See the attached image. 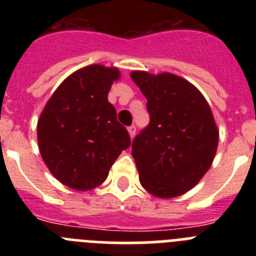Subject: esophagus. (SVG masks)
I'll use <instances>...</instances> for the list:
<instances>
[{
  "label": "esophagus",
  "instance_id": "esophagus-1",
  "mask_svg": "<svg viewBox=\"0 0 256 256\" xmlns=\"http://www.w3.org/2000/svg\"><path fill=\"white\" fill-rule=\"evenodd\" d=\"M136 130H137V128H136V126H128V132H130V138H133V137H134Z\"/></svg>",
  "mask_w": 256,
  "mask_h": 256
}]
</instances>
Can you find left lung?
Wrapping results in <instances>:
<instances>
[{
    "label": "left lung",
    "instance_id": "1",
    "mask_svg": "<svg viewBox=\"0 0 256 256\" xmlns=\"http://www.w3.org/2000/svg\"><path fill=\"white\" fill-rule=\"evenodd\" d=\"M148 98V126L136 136L132 156L142 187L170 198L186 194L209 170L219 130L212 108L194 84L170 73L132 72Z\"/></svg>",
    "mask_w": 256,
    "mask_h": 256
}]
</instances>
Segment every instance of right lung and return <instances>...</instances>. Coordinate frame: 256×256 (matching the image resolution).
Masks as SVG:
<instances>
[{"label": "right lung", "instance_id": "right-lung-1", "mask_svg": "<svg viewBox=\"0 0 256 256\" xmlns=\"http://www.w3.org/2000/svg\"><path fill=\"white\" fill-rule=\"evenodd\" d=\"M116 68L90 65L68 76L47 101L37 124L44 164L62 184L88 191L108 178L112 165L130 146L126 126L108 101Z\"/></svg>", "mask_w": 256, "mask_h": 256}]
</instances>
